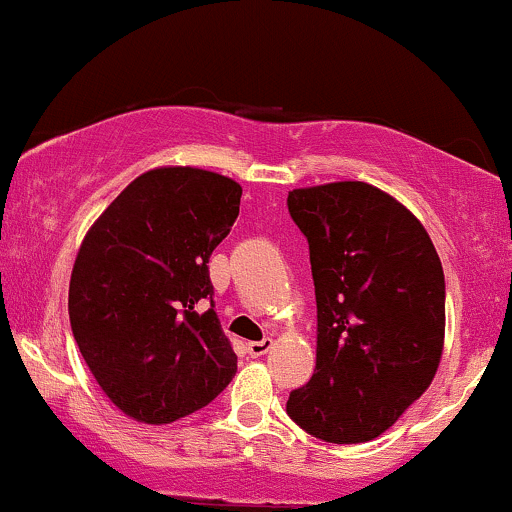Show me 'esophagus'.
<instances>
[{
	"label": "esophagus",
	"instance_id": "34e87169",
	"mask_svg": "<svg viewBox=\"0 0 512 512\" xmlns=\"http://www.w3.org/2000/svg\"><path fill=\"white\" fill-rule=\"evenodd\" d=\"M272 344H274V342H272V339H269V337H264L262 342H250V344H248V354H250L252 358L264 356L269 349H272Z\"/></svg>",
	"mask_w": 512,
	"mask_h": 512
}]
</instances>
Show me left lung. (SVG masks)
Returning a JSON list of instances; mask_svg holds the SVG:
<instances>
[{"mask_svg":"<svg viewBox=\"0 0 512 512\" xmlns=\"http://www.w3.org/2000/svg\"><path fill=\"white\" fill-rule=\"evenodd\" d=\"M308 238L317 358L286 411L325 443L385 433L431 385L445 339V276L426 228L395 197L344 180L289 192Z\"/></svg>","mask_w":512,"mask_h":512,"instance_id":"obj_1","label":"left lung"}]
</instances>
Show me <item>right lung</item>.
Returning a JSON list of instances; mask_svg holds the SVG:
<instances>
[{"mask_svg": "<svg viewBox=\"0 0 512 512\" xmlns=\"http://www.w3.org/2000/svg\"><path fill=\"white\" fill-rule=\"evenodd\" d=\"M240 195L236 180L211 170L154 168L88 228L69 281V322L96 383L132 419H182L236 375L209 257L231 233ZM202 300L212 308L199 314Z\"/></svg>", "mask_w": 512, "mask_h": 512, "instance_id": "1", "label": "right lung"}]
</instances>
